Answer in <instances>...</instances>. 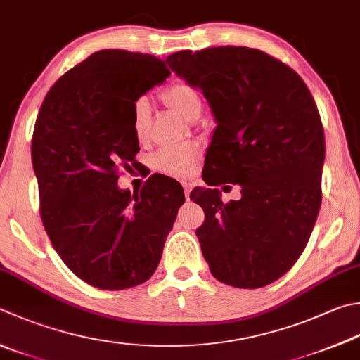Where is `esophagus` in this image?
Returning <instances> with one entry per match:
<instances>
[{
  "label": "esophagus",
  "mask_w": 360,
  "mask_h": 360,
  "mask_svg": "<svg viewBox=\"0 0 360 360\" xmlns=\"http://www.w3.org/2000/svg\"><path fill=\"white\" fill-rule=\"evenodd\" d=\"M183 191H185V198H189V193H191V186L188 185V183H183Z\"/></svg>",
  "instance_id": "obj_1"
}]
</instances>
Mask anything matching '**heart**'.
<instances>
[{
	"instance_id": "heart-1",
	"label": "heart",
	"mask_w": 360,
	"mask_h": 360,
	"mask_svg": "<svg viewBox=\"0 0 360 360\" xmlns=\"http://www.w3.org/2000/svg\"><path fill=\"white\" fill-rule=\"evenodd\" d=\"M162 100L171 110L179 114L181 119L188 122H194L200 117L202 114V97L199 91L188 83H172L167 86L162 92ZM152 110L150 103L146 97H141L133 103L131 110V122L133 131L138 139H144L150 128ZM199 158V148L195 146H180V147H167L162 148L155 157V166L158 171H162L171 175H179V177H186V175L194 171L195 162Z\"/></svg>"
}]
</instances>
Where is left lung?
Masks as SVG:
<instances>
[{
  "label": "left lung",
  "instance_id": "obj_1",
  "mask_svg": "<svg viewBox=\"0 0 360 360\" xmlns=\"http://www.w3.org/2000/svg\"><path fill=\"white\" fill-rule=\"evenodd\" d=\"M166 63L207 98L216 122L205 155L208 188L195 230L212 274L260 288L300 259L321 203L324 131L306 83L276 58L248 46L177 51ZM205 169V166H203ZM233 182L242 199L224 204L212 186Z\"/></svg>",
  "mask_w": 360,
  "mask_h": 360
}]
</instances>
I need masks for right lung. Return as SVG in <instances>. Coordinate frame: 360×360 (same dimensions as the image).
<instances>
[{"label":"right lung","mask_w":360,"mask_h":360,"mask_svg":"<svg viewBox=\"0 0 360 360\" xmlns=\"http://www.w3.org/2000/svg\"><path fill=\"white\" fill-rule=\"evenodd\" d=\"M171 75L152 54L100 50L46 94L31 141L40 216L75 276L101 290L150 279L185 202L180 183L153 175L139 193L117 169L136 167L133 103Z\"/></svg>","instance_id":"1"}]
</instances>
